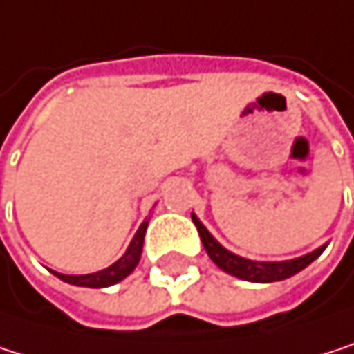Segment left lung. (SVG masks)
<instances>
[{
    "mask_svg": "<svg viewBox=\"0 0 354 354\" xmlns=\"http://www.w3.org/2000/svg\"><path fill=\"white\" fill-rule=\"evenodd\" d=\"M193 222L199 230V236H201V243L207 251V255L212 257V261L224 270L226 274L230 276H236L241 280H247V282H278V280H286L295 274H299L301 270H305L309 263H313L326 247H319L315 249L313 253H307L303 257H297V259H290V261H253V259H245V257H239L234 253H230L228 249H224L212 234L209 230L199 222V218L193 214Z\"/></svg>",
    "mask_w": 354,
    "mask_h": 354,
    "instance_id": "left-lung-1",
    "label": "left lung"
}]
</instances>
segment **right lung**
Returning a JSON list of instances; mask_svg holds the SVG:
<instances>
[{"label":"right lung","mask_w":354,"mask_h":354,"mask_svg":"<svg viewBox=\"0 0 354 354\" xmlns=\"http://www.w3.org/2000/svg\"><path fill=\"white\" fill-rule=\"evenodd\" d=\"M147 224L149 222H142L140 228L136 230L132 243L128 245L126 253L109 268L101 270V272H95V274H86V276H66V274H57L53 272L59 280L68 282V284H74V286H88V288H105V286H111V284H118L120 280H124L128 274L134 272V268L138 266V259H140V253H142V241H145V232H147Z\"/></svg>","instance_id":"right-lung-1"}]
</instances>
